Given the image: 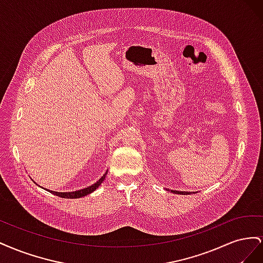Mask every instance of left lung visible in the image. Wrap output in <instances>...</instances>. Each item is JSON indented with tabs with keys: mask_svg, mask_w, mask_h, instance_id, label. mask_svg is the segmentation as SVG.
<instances>
[{
	"mask_svg": "<svg viewBox=\"0 0 263 263\" xmlns=\"http://www.w3.org/2000/svg\"><path fill=\"white\" fill-rule=\"evenodd\" d=\"M173 193H177V194H190V193H186V192H181V191H172Z\"/></svg>",
	"mask_w": 263,
	"mask_h": 263,
	"instance_id": "obj_1",
	"label": "left lung"
}]
</instances>
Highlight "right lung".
<instances>
[{"instance_id": "1", "label": "right lung", "mask_w": 263, "mask_h": 263, "mask_svg": "<svg viewBox=\"0 0 263 263\" xmlns=\"http://www.w3.org/2000/svg\"><path fill=\"white\" fill-rule=\"evenodd\" d=\"M105 177H106V173L97 183H94V184H92L91 186H87L85 189L79 190V191H74V192L62 193V192H53V191H49V190H47V191H49L50 193L57 195L59 197H63V198H79V197H83V196H85L87 194L94 192V191L97 190V187H99L101 185V183L105 180Z\"/></svg>"}]
</instances>
